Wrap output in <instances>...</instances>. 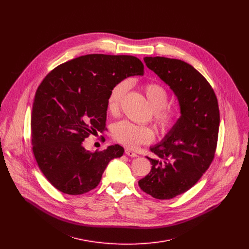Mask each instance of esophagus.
I'll return each instance as SVG.
<instances>
[{
	"label": "esophagus",
	"mask_w": 249,
	"mask_h": 249,
	"mask_svg": "<svg viewBox=\"0 0 249 249\" xmlns=\"http://www.w3.org/2000/svg\"><path fill=\"white\" fill-rule=\"evenodd\" d=\"M125 154H126L128 157H132V158H136V157H138V155H137L136 153H134L133 151L128 150V149H126V150H125Z\"/></svg>",
	"instance_id": "esophagus-1"
}]
</instances>
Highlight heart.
I'll use <instances>...</instances> for the list:
<instances>
[{
    "label": "heart",
    "instance_id": "1",
    "mask_svg": "<svg viewBox=\"0 0 249 249\" xmlns=\"http://www.w3.org/2000/svg\"><path fill=\"white\" fill-rule=\"evenodd\" d=\"M130 87L127 80L116 83L109 90L107 96V110L114 114L119 110L121 101ZM147 98L154 109V120L160 132L163 135L170 133L178 124L181 113L177 108L167 107L168 92L160 84L151 82L144 87ZM112 136L118 143L128 147L137 148L150 144L155 139V132L149 126L136 125L129 121H120L112 128Z\"/></svg>",
    "mask_w": 249,
    "mask_h": 249
}]
</instances>
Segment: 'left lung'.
I'll list each match as a JSON object with an SVG mask.
<instances>
[{"label":"left lung","instance_id":"8db88e82","mask_svg":"<svg viewBox=\"0 0 249 249\" xmlns=\"http://www.w3.org/2000/svg\"><path fill=\"white\" fill-rule=\"evenodd\" d=\"M147 67L178 98L181 117L177 126L151 148L152 169L139 180L140 188L160 200L180 195L194 186L209 168L218 143L220 110L209 82L184 61L145 57Z\"/></svg>","mask_w":249,"mask_h":249}]
</instances>
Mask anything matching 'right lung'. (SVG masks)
<instances>
[{
  "label": "right lung",
  "mask_w": 249,
  "mask_h": 249,
  "mask_svg": "<svg viewBox=\"0 0 249 249\" xmlns=\"http://www.w3.org/2000/svg\"><path fill=\"white\" fill-rule=\"evenodd\" d=\"M143 73L137 57L89 54L57 66L41 82L32 105L31 144L38 167L56 189L85 194L99 184L109 161L122 157L119 145L91 153L83 143L104 131L110 89Z\"/></svg>",
  "instance_id": "right-lung-1"
}]
</instances>
